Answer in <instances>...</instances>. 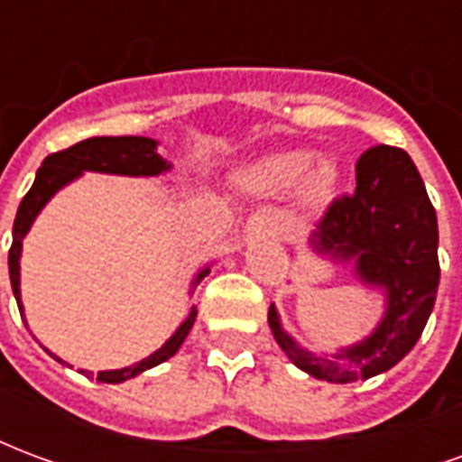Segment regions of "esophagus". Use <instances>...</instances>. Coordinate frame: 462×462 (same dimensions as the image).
Masks as SVG:
<instances>
[{
    "instance_id": "obj_1",
    "label": "esophagus",
    "mask_w": 462,
    "mask_h": 462,
    "mask_svg": "<svg viewBox=\"0 0 462 462\" xmlns=\"http://www.w3.org/2000/svg\"><path fill=\"white\" fill-rule=\"evenodd\" d=\"M270 230H274V225H272V220L264 215V212L252 215L250 222H247V232H270Z\"/></svg>"
}]
</instances>
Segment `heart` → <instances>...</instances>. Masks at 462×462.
Instances as JSON below:
<instances>
[{
  "instance_id": "1",
  "label": "heart",
  "mask_w": 462,
  "mask_h": 462,
  "mask_svg": "<svg viewBox=\"0 0 462 462\" xmlns=\"http://www.w3.org/2000/svg\"><path fill=\"white\" fill-rule=\"evenodd\" d=\"M337 180V171L329 161L311 162L304 151L270 155L245 172V188L264 198H282L297 190L307 210H319L327 205Z\"/></svg>"
}]
</instances>
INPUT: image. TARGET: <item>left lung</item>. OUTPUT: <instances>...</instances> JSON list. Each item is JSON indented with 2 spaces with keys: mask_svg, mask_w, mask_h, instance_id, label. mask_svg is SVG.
Segmentation results:
<instances>
[{
  "mask_svg": "<svg viewBox=\"0 0 462 462\" xmlns=\"http://www.w3.org/2000/svg\"><path fill=\"white\" fill-rule=\"evenodd\" d=\"M311 247L334 260H356L361 280L386 291L376 331L331 358L300 348L270 307V329L294 366L310 376L351 383L393 368L416 346L440 282L438 217L411 155L374 145L356 161V190L339 195L317 222Z\"/></svg>",
  "mask_w": 462,
  "mask_h": 462,
  "instance_id": "8db88e82",
  "label": "left lung"
}]
</instances>
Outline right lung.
<instances>
[{"instance_id":"obj_1","label":"right lung","mask_w":462,"mask_h":462,"mask_svg":"<svg viewBox=\"0 0 462 462\" xmlns=\"http://www.w3.org/2000/svg\"><path fill=\"white\" fill-rule=\"evenodd\" d=\"M171 165L162 161L161 155L155 152V141L152 138H141V135H101V138H86V141L76 143L71 148L64 151L51 152L46 155L42 168L36 171L34 185L29 188L22 202H19V210L14 217V230H12V247H9V280H12V290H14L16 304L22 311V300H19V257H22V240L32 227V222L39 215V210L44 208L49 198L54 195L59 188H64L66 182H71L79 178L84 171H96V172H116V175H161L162 171H168ZM208 267L198 274L195 284L208 274ZM198 311L192 307L190 317L182 321L178 331L172 334L171 339L165 341L155 354L148 358H143L138 364L125 368H116V371H98L96 381H104V383H121L125 378L138 376L145 368H152L168 361V358L180 348V344L188 337V331L195 324ZM61 361V358H56ZM64 364V361H61ZM81 374L88 376V371L81 368Z\"/></svg>"}]
</instances>
